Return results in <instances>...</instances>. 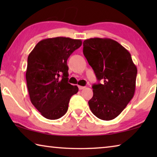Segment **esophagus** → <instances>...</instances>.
Wrapping results in <instances>:
<instances>
[{"instance_id": "esophagus-1", "label": "esophagus", "mask_w": 157, "mask_h": 157, "mask_svg": "<svg viewBox=\"0 0 157 157\" xmlns=\"http://www.w3.org/2000/svg\"><path fill=\"white\" fill-rule=\"evenodd\" d=\"M78 88L79 90H82V89H84L86 87L85 86H78Z\"/></svg>"}]
</instances>
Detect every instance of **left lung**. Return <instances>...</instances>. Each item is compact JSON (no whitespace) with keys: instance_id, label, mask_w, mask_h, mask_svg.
<instances>
[{"instance_id":"left-lung-1","label":"left lung","mask_w":157,"mask_h":157,"mask_svg":"<svg viewBox=\"0 0 157 157\" xmlns=\"http://www.w3.org/2000/svg\"><path fill=\"white\" fill-rule=\"evenodd\" d=\"M83 53L98 80L104 82L93 85L90 109L101 120H113L134 97L136 66L128 50L111 39H86Z\"/></svg>"}]
</instances>
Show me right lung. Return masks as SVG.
<instances>
[{
  "instance_id": "add662e5",
  "label": "right lung",
  "mask_w": 157,
  "mask_h": 157,
  "mask_svg": "<svg viewBox=\"0 0 157 157\" xmlns=\"http://www.w3.org/2000/svg\"><path fill=\"white\" fill-rule=\"evenodd\" d=\"M82 43L68 37L45 39L28 55L25 78L29 95L32 104L47 119L64 115L71 96L78 92V86L68 82L66 62Z\"/></svg>"
}]
</instances>
